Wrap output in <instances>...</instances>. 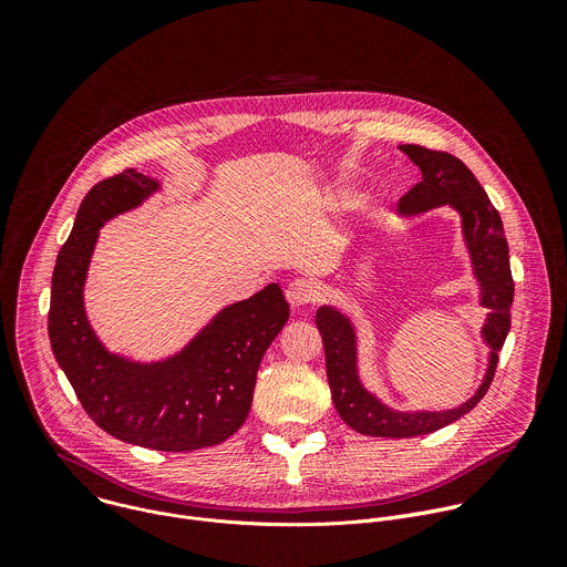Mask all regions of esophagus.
<instances>
[{
	"label": "esophagus",
	"mask_w": 567,
	"mask_h": 567,
	"mask_svg": "<svg viewBox=\"0 0 567 567\" xmlns=\"http://www.w3.org/2000/svg\"><path fill=\"white\" fill-rule=\"evenodd\" d=\"M287 300L291 307H307L320 300V287L313 280L298 278L287 287Z\"/></svg>",
	"instance_id": "esophagus-1"
}]
</instances>
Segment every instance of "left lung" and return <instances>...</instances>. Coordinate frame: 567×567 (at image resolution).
Instances as JSON below:
<instances>
[{
	"instance_id": "obj_1",
	"label": "left lung",
	"mask_w": 567,
	"mask_h": 567,
	"mask_svg": "<svg viewBox=\"0 0 567 567\" xmlns=\"http://www.w3.org/2000/svg\"><path fill=\"white\" fill-rule=\"evenodd\" d=\"M413 164L422 171V182L415 184L399 199V213L417 215L433 206L449 204L462 215L464 239L471 254L473 271L480 282V302L492 309L482 328V337L492 348L489 370L482 379L477 392L457 409L442 413H399L388 409L374 394H370L357 372V334L352 322L332 307L316 311V326L326 346L328 381L332 388V401L341 420L357 433L372 437H415L440 431L477 406L487 394L498 365V350L503 348L512 328L514 278L509 269V247L503 228V219L487 193L482 190L473 173L462 161L442 150H429L424 145H399Z\"/></svg>"
}]
</instances>
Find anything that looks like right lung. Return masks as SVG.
I'll return each mask as SVG.
<instances>
[{
	"instance_id": "add662e5",
	"label": "right lung",
	"mask_w": 567,
	"mask_h": 567,
	"mask_svg": "<svg viewBox=\"0 0 567 567\" xmlns=\"http://www.w3.org/2000/svg\"><path fill=\"white\" fill-rule=\"evenodd\" d=\"M156 188L158 182L127 168L87 193L55 260L49 339L96 426L145 449L197 451L228 440L245 424L260 361L285 328L289 305L280 285L271 282L221 309L186 350L166 361L134 363L110 354L85 316L90 258L99 228Z\"/></svg>"
}]
</instances>
